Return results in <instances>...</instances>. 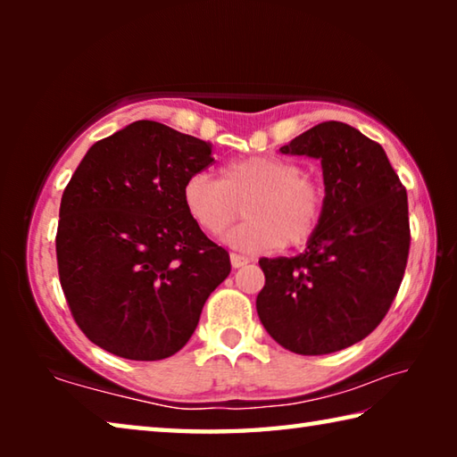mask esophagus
Instances as JSON below:
<instances>
[{
    "label": "esophagus",
    "instance_id": "esophagus-1",
    "mask_svg": "<svg viewBox=\"0 0 457 457\" xmlns=\"http://www.w3.org/2000/svg\"><path fill=\"white\" fill-rule=\"evenodd\" d=\"M229 262H231V268H244L250 260H247L245 256H239V253H231Z\"/></svg>",
    "mask_w": 457,
    "mask_h": 457
}]
</instances>
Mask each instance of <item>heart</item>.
Listing matches in <instances>:
<instances>
[{"label": "heart", "instance_id": "obj_1", "mask_svg": "<svg viewBox=\"0 0 457 457\" xmlns=\"http://www.w3.org/2000/svg\"><path fill=\"white\" fill-rule=\"evenodd\" d=\"M185 212L205 234H220L245 204L247 221L223 236V242L245 253L303 245L311 239L324 212L322 185L288 159H237L221 167V179L199 171L181 187Z\"/></svg>", "mask_w": 457, "mask_h": 457}]
</instances>
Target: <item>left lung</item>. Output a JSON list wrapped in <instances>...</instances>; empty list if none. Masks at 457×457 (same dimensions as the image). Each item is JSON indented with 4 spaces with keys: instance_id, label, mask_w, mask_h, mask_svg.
I'll return each instance as SVG.
<instances>
[{
    "instance_id": "left-lung-1",
    "label": "left lung",
    "mask_w": 457,
    "mask_h": 457,
    "mask_svg": "<svg viewBox=\"0 0 457 457\" xmlns=\"http://www.w3.org/2000/svg\"><path fill=\"white\" fill-rule=\"evenodd\" d=\"M319 159L324 212L294 258H262V324L298 354H328L365 338L385 319L409 253L407 191L383 146L345 122H320L280 146Z\"/></svg>"
}]
</instances>
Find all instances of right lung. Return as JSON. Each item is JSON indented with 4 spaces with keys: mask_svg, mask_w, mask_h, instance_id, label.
Here are the masks:
<instances>
[{
    "mask_svg": "<svg viewBox=\"0 0 457 457\" xmlns=\"http://www.w3.org/2000/svg\"><path fill=\"white\" fill-rule=\"evenodd\" d=\"M212 146L153 120L95 143L60 204V284L80 330L100 349L159 361L183 349L201 308L229 274L181 201Z\"/></svg>",
    "mask_w": 457,
    "mask_h": 457,
    "instance_id": "add662e5",
    "label": "right lung"
}]
</instances>
